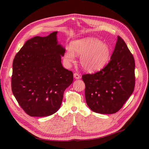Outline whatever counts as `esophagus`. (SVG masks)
Instances as JSON below:
<instances>
[{"label": "esophagus", "mask_w": 149, "mask_h": 149, "mask_svg": "<svg viewBox=\"0 0 149 149\" xmlns=\"http://www.w3.org/2000/svg\"><path fill=\"white\" fill-rule=\"evenodd\" d=\"M74 77L76 79H80V75L78 73H74Z\"/></svg>", "instance_id": "34e87169"}]
</instances>
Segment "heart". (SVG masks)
Masks as SVG:
<instances>
[{
	"instance_id": "heart-1",
	"label": "heart",
	"mask_w": 149,
	"mask_h": 149,
	"mask_svg": "<svg viewBox=\"0 0 149 149\" xmlns=\"http://www.w3.org/2000/svg\"><path fill=\"white\" fill-rule=\"evenodd\" d=\"M75 55L80 57V63L88 72H93L102 69L110 58L111 49L108 45L98 39L86 37L75 41L72 47H67L64 61L67 65L74 62Z\"/></svg>"
}]
</instances>
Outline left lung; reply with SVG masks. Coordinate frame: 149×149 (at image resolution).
Listing matches in <instances>:
<instances>
[{"label":"left lung","mask_w":149,"mask_h":149,"mask_svg":"<svg viewBox=\"0 0 149 149\" xmlns=\"http://www.w3.org/2000/svg\"><path fill=\"white\" fill-rule=\"evenodd\" d=\"M135 60L118 36L108 64L94 74H84L86 103L93 112L112 114L120 111L134 91Z\"/></svg>","instance_id":"1"}]
</instances>
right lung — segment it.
<instances>
[{"instance_id":"obj_1","label":"right lung","mask_w":149,"mask_h":149,"mask_svg":"<svg viewBox=\"0 0 149 149\" xmlns=\"http://www.w3.org/2000/svg\"><path fill=\"white\" fill-rule=\"evenodd\" d=\"M57 32L27 40L13 63L11 89L20 106L31 116H46L60 107L73 73L62 66L65 49L57 44Z\"/></svg>"}]
</instances>
